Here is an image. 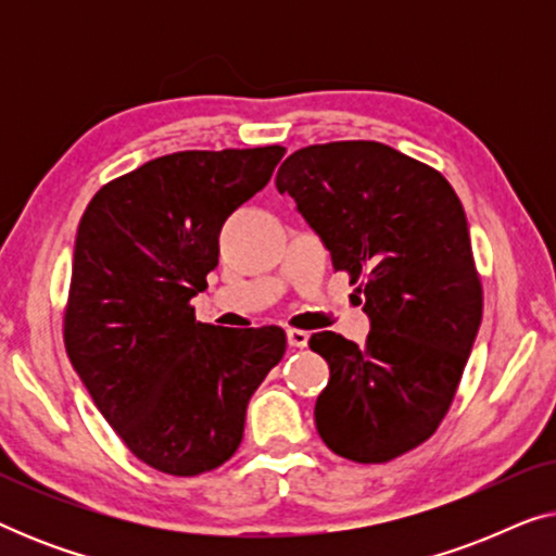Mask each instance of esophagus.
I'll list each match as a JSON object with an SVG mask.
<instances>
[{
	"mask_svg": "<svg viewBox=\"0 0 556 556\" xmlns=\"http://www.w3.org/2000/svg\"><path fill=\"white\" fill-rule=\"evenodd\" d=\"M286 337H288V344H291L293 349H303L308 344V333L301 329H288Z\"/></svg>",
	"mask_w": 556,
	"mask_h": 556,
	"instance_id": "obj_1",
	"label": "esophagus"
}]
</instances>
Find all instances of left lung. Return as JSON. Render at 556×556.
I'll return each mask as SVG.
<instances>
[{
    "instance_id": "obj_1",
    "label": "left lung",
    "mask_w": 556,
    "mask_h": 556,
    "mask_svg": "<svg viewBox=\"0 0 556 556\" xmlns=\"http://www.w3.org/2000/svg\"><path fill=\"white\" fill-rule=\"evenodd\" d=\"M288 192L362 295L364 344L333 331L316 430L341 458L387 463L422 445L458 392L483 316L466 212L432 166L379 141H331L280 164Z\"/></svg>"
}]
</instances>
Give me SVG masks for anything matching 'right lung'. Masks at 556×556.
Listing matches in <instances>:
<instances>
[{
  "label": "right lung",
  "mask_w": 556,
  "mask_h": 556,
  "mask_svg": "<svg viewBox=\"0 0 556 556\" xmlns=\"http://www.w3.org/2000/svg\"><path fill=\"white\" fill-rule=\"evenodd\" d=\"M283 147L177 151L98 189L73 253L65 352L105 422L147 466L200 476L232 458L286 331L197 321L219 230Z\"/></svg>",
  "instance_id": "1"
}]
</instances>
